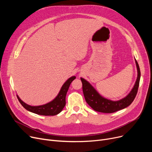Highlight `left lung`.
Returning <instances> with one entry per match:
<instances>
[{
    "label": "left lung",
    "mask_w": 152,
    "mask_h": 152,
    "mask_svg": "<svg viewBox=\"0 0 152 152\" xmlns=\"http://www.w3.org/2000/svg\"><path fill=\"white\" fill-rule=\"evenodd\" d=\"M137 69V77L131 92L120 100L113 101L102 97L94 87L85 79L81 77L83 83V91L86 102L95 111L101 113H111L129 106L136 96L140 78V71L139 64L135 59Z\"/></svg>",
    "instance_id": "1"
}]
</instances>
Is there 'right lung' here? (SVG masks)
<instances>
[{
    "mask_svg": "<svg viewBox=\"0 0 152 152\" xmlns=\"http://www.w3.org/2000/svg\"><path fill=\"white\" fill-rule=\"evenodd\" d=\"M76 76H71L63 84L58 95L53 100L46 103V104L39 106H31L26 104L21 100L17 95V98L21 104V105L26 110L40 115L44 116H54L60 113L66 105V95L69 89L70 84Z\"/></svg>",
    "mask_w": 152,
    "mask_h": 152,
    "instance_id": "obj_1",
    "label": "right lung"
}]
</instances>
